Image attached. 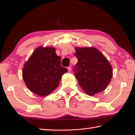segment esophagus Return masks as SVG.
Returning <instances> with one entry per match:
<instances>
[{"label": "esophagus", "instance_id": "1", "mask_svg": "<svg viewBox=\"0 0 135 135\" xmlns=\"http://www.w3.org/2000/svg\"><path fill=\"white\" fill-rule=\"evenodd\" d=\"M71 70H72V68H71V66H70V67H68V71H71Z\"/></svg>", "mask_w": 135, "mask_h": 135}]
</instances>
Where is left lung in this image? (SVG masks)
<instances>
[{"label": "left lung", "mask_w": 135, "mask_h": 135, "mask_svg": "<svg viewBox=\"0 0 135 135\" xmlns=\"http://www.w3.org/2000/svg\"><path fill=\"white\" fill-rule=\"evenodd\" d=\"M74 55L78 59L74 76L79 85L89 95L103 91L113 76L111 65L95 47H76Z\"/></svg>", "instance_id": "left-lung-1"}]
</instances>
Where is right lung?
<instances>
[{
  "label": "right lung",
  "instance_id": "1",
  "mask_svg": "<svg viewBox=\"0 0 135 135\" xmlns=\"http://www.w3.org/2000/svg\"><path fill=\"white\" fill-rule=\"evenodd\" d=\"M68 70L61 65V57L52 47H38L22 69V77L30 90L38 95H49L58 86Z\"/></svg>",
  "mask_w": 135,
  "mask_h": 135
}]
</instances>
